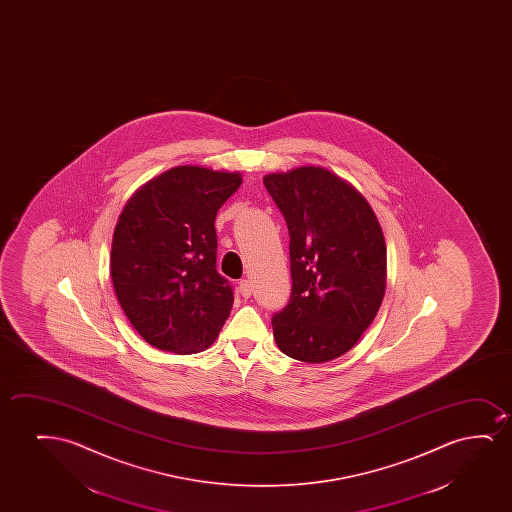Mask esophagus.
I'll use <instances>...</instances> for the list:
<instances>
[{"label":"esophagus","mask_w":512,"mask_h":512,"mask_svg":"<svg viewBox=\"0 0 512 512\" xmlns=\"http://www.w3.org/2000/svg\"><path fill=\"white\" fill-rule=\"evenodd\" d=\"M239 294L243 295L245 299H248L252 295V283L248 280L239 281L238 285Z\"/></svg>","instance_id":"esophagus-1"}]
</instances>
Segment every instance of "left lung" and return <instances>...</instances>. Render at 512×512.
<instances>
[{"instance_id": "left-lung-1", "label": "left lung", "mask_w": 512, "mask_h": 512, "mask_svg": "<svg viewBox=\"0 0 512 512\" xmlns=\"http://www.w3.org/2000/svg\"><path fill=\"white\" fill-rule=\"evenodd\" d=\"M290 236L292 294L273 315L285 355L322 364L350 351L378 315L386 246L364 196L327 169L304 166L264 178Z\"/></svg>"}]
</instances>
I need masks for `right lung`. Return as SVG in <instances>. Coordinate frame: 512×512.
<instances>
[{
	"label": "right lung",
	"mask_w": 512,
	"mask_h": 512,
	"mask_svg": "<svg viewBox=\"0 0 512 512\" xmlns=\"http://www.w3.org/2000/svg\"><path fill=\"white\" fill-rule=\"evenodd\" d=\"M241 176L178 166L143 185L113 232L112 281L129 322L148 344L203 351L231 313V283L217 271L215 217Z\"/></svg>",
	"instance_id": "right-lung-1"
}]
</instances>
